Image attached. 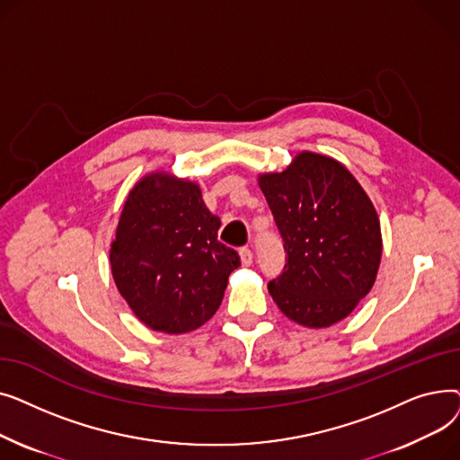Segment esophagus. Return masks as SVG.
Returning <instances> with one entry per match:
<instances>
[{
    "mask_svg": "<svg viewBox=\"0 0 460 460\" xmlns=\"http://www.w3.org/2000/svg\"><path fill=\"white\" fill-rule=\"evenodd\" d=\"M240 261H243L244 267H250V264L253 262V252L250 248H243L240 250Z\"/></svg>",
    "mask_w": 460,
    "mask_h": 460,
    "instance_id": "obj_1",
    "label": "esophagus"
}]
</instances>
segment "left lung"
<instances>
[{"instance_id": "1", "label": "left lung", "mask_w": 460, "mask_h": 460, "mask_svg": "<svg viewBox=\"0 0 460 460\" xmlns=\"http://www.w3.org/2000/svg\"><path fill=\"white\" fill-rule=\"evenodd\" d=\"M283 238L287 262L269 283L285 317L326 328L349 317L376 279L382 255L378 214L337 160L300 153L281 173L259 175Z\"/></svg>"}]
</instances>
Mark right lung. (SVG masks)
<instances>
[{
    "mask_svg": "<svg viewBox=\"0 0 460 460\" xmlns=\"http://www.w3.org/2000/svg\"><path fill=\"white\" fill-rule=\"evenodd\" d=\"M199 184L158 172L130 190L119 217L110 262L115 285L151 330L186 333L220 307L229 274L240 267L217 240Z\"/></svg>",
    "mask_w": 460,
    "mask_h": 460,
    "instance_id": "1",
    "label": "right lung"
}]
</instances>
